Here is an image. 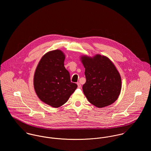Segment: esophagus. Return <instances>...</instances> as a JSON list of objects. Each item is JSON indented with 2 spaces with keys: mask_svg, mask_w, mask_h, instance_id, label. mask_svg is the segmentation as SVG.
<instances>
[{
  "mask_svg": "<svg viewBox=\"0 0 151 151\" xmlns=\"http://www.w3.org/2000/svg\"><path fill=\"white\" fill-rule=\"evenodd\" d=\"M77 84H78V87L79 88H81V83H80L79 82H78Z\"/></svg>",
  "mask_w": 151,
  "mask_h": 151,
  "instance_id": "esophagus-1",
  "label": "esophagus"
}]
</instances>
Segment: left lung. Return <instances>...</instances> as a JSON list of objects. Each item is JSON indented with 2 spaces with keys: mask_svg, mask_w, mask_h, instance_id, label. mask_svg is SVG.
<instances>
[{
  "mask_svg": "<svg viewBox=\"0 0 151 151\" xmlns=\"http://www.w3.org/2000/svg\"><path fill=\"white\" fill-rule=\"evenodd\" d=\"M81 59L85 68L86 82L82 88L87 99L97 108L113 104L122 88L121 77L115 65L100 54L93 57L83 55Z\"/></svg>",
  "mask_w": 151,
  "mask_h": 151,
  "instance_id": "obj_1",
  "label": "left lung"
}]
</instances>
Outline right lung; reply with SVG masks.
Listing matches in <instances>:
<instances>
[{"label": "right lung", "mask_w": 151, "mask_h": 151, "mask_svg": "<svg viewBox=\"0 0 151 151\" xmlns=\"http://www.w3.org/2000/svg\"><path fill=\"white\" fill-rule=\"evenodd\" d=\"M65 58L60 50L47 52L42 57L34 74V88L37 97L54 108L66 103L78 87L70 82V74L64 67Z\"/></svg>", "instance_id": "right-lung-1"}]
</instances>
